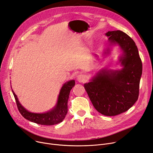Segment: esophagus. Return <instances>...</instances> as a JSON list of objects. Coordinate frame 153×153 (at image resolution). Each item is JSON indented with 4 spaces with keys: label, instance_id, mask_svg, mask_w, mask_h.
Returning <instances> with one entry per match:
<instances>
[{
    "label": "esophagus",
    "instance_id": "34e87169",
    "mask_svg": "<svg viewBox=\"0 0 153 153\" xmlns=\"http://www.w3.org/2000/svg\"><path fill=\"white\" fill-rule=\"evenodd\" d=\"M77 80L79 83H85L86 81V76L85 75L80 74L77 76Z\"/></svg>",
    "mask_w": 153,
    "mask_h": 153
}]
</instances>
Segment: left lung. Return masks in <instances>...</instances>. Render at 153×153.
Segmentation results:
<instances>
[{
  "label": "left lung",
  "instance_id": "1",
  "mask_svg": "<svg viewBox=\"0 0 153 153\" xmlns=\"http://www.w3.org/2000/svg\"><path fill=\"white\" fill-rule=\"evenodd\" d=\"M105 35L109 37V47L104 55L110 54V47L119 46L122 53L119 61L122 68H102L84 87L99 112L114 116L128 111L138 100L142 62L135 42L126 33L117 30L108 31Z\"/></svg>",
  "mask_w": 153,
  "mask_h": 153
}]
</instances>
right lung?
<instances>
[{
    "instance_id": "right-lung-1",
    "label": "right lung",
    "mask_w": 153,
    "mask_h": 153,
    "mask_svg": "<svg viewBox=\"0 0 153 153\" xmlns=\"http://www.w3.org/2000/svg\"><path fill=\"white\" fill-rule=\"evenodd\" d=\"M75 85V82L74 79L70 80L63 85L56 105L51 110L44 113H34L26 110L19 102V99L13 89L12 91L15 97L18 109L24 118L38 124L52 125L62 122L65 119L68 111L67 102L70 92Z\"/></svg>"
}]
</instances>
